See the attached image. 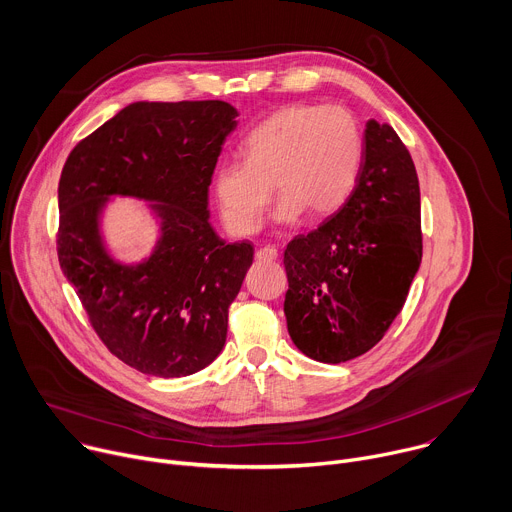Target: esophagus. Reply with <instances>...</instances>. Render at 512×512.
<instances>
[{"mask_svg": "<svg viewBox=\"0 0 512 512\" xmlns=\"http://www.w3.org/2000/svg\"><path fill=\"white\" fill-rule=\"evenodd\" d=\"M255 259H257V261H263V263H271V261L277 259V249H273V247H263V249H259V251L255 253Z\"/></svg>", "mask_w": 512, "mask_h": 512, "instance_id": "esophagus-1", "label": "esophagus"}]
</instances>
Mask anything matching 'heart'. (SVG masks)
<instances>
[{
  "label": "heart",
  "instance_id": "b5f03b06",
  "mask_svg": "<svg viewBox=\"0 0 512 512\" xmlns=\"http://www.w3.org/2000/svg\"><path fill=\"white\" fill-rule=\"evenodd\" d=\"M362 154L354 117L336 105H287L255 125L241 141V160L214 170L212 194L229 233L259 231L271 200L281 196L275 221L291 225L334 214L352 192Z\"/></svg>",
  "mask_w": 512,
  "mask_h": 512
}]
</instances>
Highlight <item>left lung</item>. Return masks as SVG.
Returning a JSON list of instances; mask_svg holds the SVG:
<instances>
[{"instance_id":"8db88e82","label":"left lung","mask_w":512,"mask_h":512,"mask_svg":"<svg viewBox=\"0 0 512 512\" xmlns=\"http://www.w3.org/2000/svg\"><path fill=\"white\" fill-rule=\"evenodd\" d=\"M419 180L387 123L369 121L348 200L283 253V312L294 344L338 364L371 350L401 312L421 263Z\"/></svg>"}]
</instances>
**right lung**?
<instances>
[{"instance_id":"add662e5","label":"right lung","mask_w":512,"mask_h":512,"mask_svg":"<svg viewBox=\"0 0 512 512\" xmlns=\"http://www.w3.org/2000/svg\"><path fill=\"white\" fill-rule=\"evenodd\" d=\"M237 109L225 101L131 103L66 158L56 251L101 342L143 375L202 371L227 340L229 306L253 263L249 241L208 223V186ZM156 201L163 237L148 262L117 264L102 247L109 195Z\"/></svg>"}]
</instances>
